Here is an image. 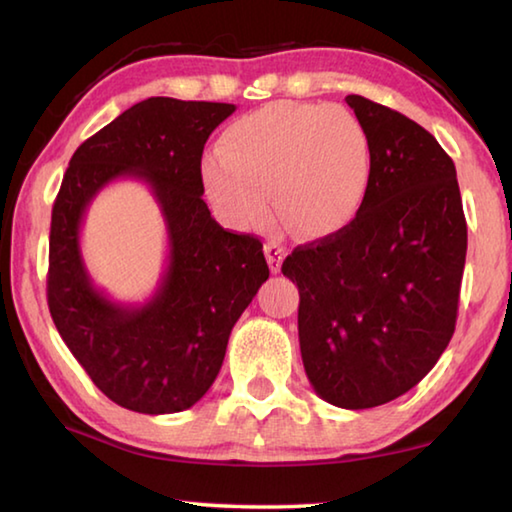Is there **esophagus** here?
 Here are the masks:
<instances>
[{"mask_svg":"<svg viewBox=\"0 0 512 512\" xmlns=\"http://www.w3.org/2000/svg\"><path fill=\"white\" fill-rule=\"evenodd\" d=\"M264 253H266L268 268H271L273 273H280L282 262L286 257V248L282 244H277V241H268V244L264 246Z\"/></svg>","mask_w":512,"mask_h":512,"instance_id":"34e87169","label":"esophagus"}]
</instances>
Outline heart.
<instances>
[{
  "instance_id": "obj_1",
  "label": "heart",
  "mask_w": 512,
  "mask_h": 512,
  "mask_svg": "<svg viewBox=\"0 0 512 512\" xmlns=\"http://www.w3.org/2000/svg\"><path fill=\"white\" fill-rule=\"evenodd\" d=\"M371 165L369 134L349 109L275 100L232 120L201 176L230 224H268L271 199L288 230L322 239L358 217Z\"/></svg>"
}]
</instances>
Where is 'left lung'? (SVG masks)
I'll use <instances>...</instances> for the list:
<instances>
[{"label": "left lung", "instance_id": "obj_1", "mask_svg": "<svg viewBox=\"0 0 512 512\" xmlns=\"http://www.w3.org/2000/svg\"><path fill=\"white\" fill-rule=\"evenodd\" d=\"M371 141L367 199L351 224L284 259L297 284L302 362L315 392L367 410L430 374L457 324L468 226L436 138L374 100L345 98Z\"/></svg>", "mask_w": 512, "mask_h": 512}]
</instances>
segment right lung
Returning a JSON list of instances; mask_svg holds the SVG:
<instances>
[{"instance_id":"add662e5","label":"right lung","mask_w":512,"mask_h":512,"mask_svg":"<svg viewBox=\"0 0 512 512\" xmlns=\"http://www.w3.org/2000/svg\"><path fill=\"white\" fill-rule=\"evenodd\" d=\"M228 102L147 98L71 156L51 212L46 300L55 329L102 394L125 410L174 414L208 392L230 331L268 280L262 241L210 217L201 154ZM141 178L164 210L171 257L143 307L111 303L90 284L79 226L90 199L114 178Z\"/></svg>"}]
</instances>
